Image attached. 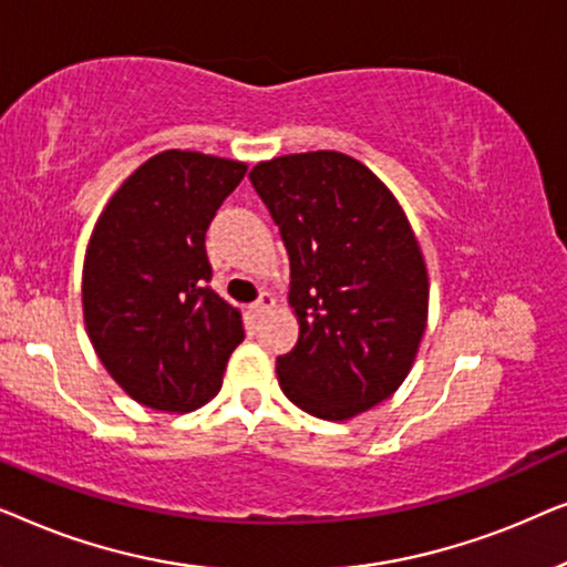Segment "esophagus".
<instances>
[{"label": "esophagus", "instance_id": "esophagus-1", "mask_svg": "<svg viewBox=\"0 0 567 567\" xmlns=\"http://www.w3.org/2000/svg\"><path fill=\"white\" fill-rule=\"evenodd\" d=\"M270 307H274V297H270L268 291H262L260 297H258V301H252V307H250V309H252V315H258V317H260V315H266Z\"/></svg>", "mask_w": 567, "mask_h": 567}]
</instances>
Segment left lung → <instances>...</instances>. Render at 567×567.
Returning a JSON list of instances; mask_svg holds the SVG:
<instances>
[{"instance_id":"1","label":"left lung","mask_w":567,"mask_h":567,"mask_svg":"<svg viewBox=\"0 0 567 567\" xmlns=\"http://www.w3.org/2000/svg\"><path fill=\"white\" fill-rule=\"evenodd\" d=\"M252 188L291 262L299 340L276 359L293 405L348 421L405 382L429 320V274L398 198L340 152L260 162Z\"/></svg>"}]
</instances>
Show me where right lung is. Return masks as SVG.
<instances>
[{
    "label": "right lung",
    "mask_w": 567,
    "mask_h": 567,
    "mask_svg": "<svg viewBox=\"0 0 567 567\" xmlns=\"http://www.w3.org/2000/svg\"><path fill=\"white\" fill-rule=\"evenodd\" d=\"M245 173V162L162 152L115 190L92 231L87 336L107 374L146 408H200L243 343V315L208 286L206 229Z\"/></svg>",
    "instance_id": "1"
}]
</instances>
